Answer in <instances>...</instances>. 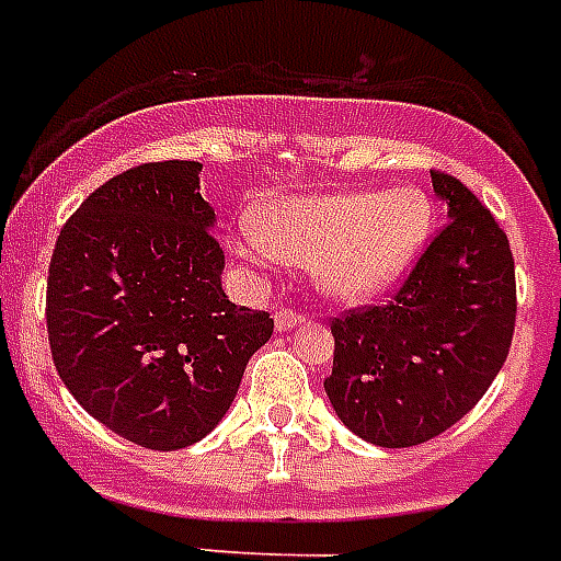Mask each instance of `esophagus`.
<instances>
[{
  "label": "esophagus",
  "mask_w": 561,
  "mask_h": 561,
  "mask_svg": "<svg viewBox=\"0 0 561 561\" xmlns=\"http://www.w3.org/2000/svg\"><path fill=\"white\" fill-rule=\"evenodd\" d=\"M299 323H306V317L299 314L297 308H279V311H276V329H279V332H290V329H297Z\"/></svg>",
  "instance_id": "obj_1"
}]
</instances>
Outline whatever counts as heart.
<instances>
[{
  "mask_svg": "<svg viewBox=\"0 0 561 561\" xmlns=\"http://www.w3.org/2000/svg\"><path fill=\"white\" fill-rule=\"evenodd\" d=\"M431 224L434 206L416 186L267 197L232 244L253 264H271L276 253L306 262L323 294L358 302L408 271Z\"/></svg>",
  "mask_w": 561,
  "mask_h": 561,
  "instance_id": "obj_1",
  "label": "heart"
}]
</instances>
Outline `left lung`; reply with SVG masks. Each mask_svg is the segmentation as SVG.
<instances>
[{
  "label": "left lung",
  "mask_w": 561,
  "mask_h": 561,
  "mask_svg": "<svg viewBox=\"0 0 561 561\" xmlns=\"http://www.w3.org/2000/svg\"><path fill=\"white\" fill-rule=\"evenodd\" d=\"M445 224L381 306L332 317L325 396L381 448L427 443L469 413L510 355L515 262L506 232L460 180L431 171Z\"/></svg>",
  "instance_id": "left-lung-1"
}]
</instances>
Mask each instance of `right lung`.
I'll use <instances>...</instances> for the list:
<instances>
[{
  "label": "right lung",
  "instance_id": "1",
  "mask_svg": "<svg viewBox=\"0 0 561 561\" xmlns=\"http://www.w3.org/2000/svg\"><path fill=\"white\" fill-rule=\"evenodd\" d=\"M201 162H142L99 186L57 236L46 288L60 381L113 434L178 451L218 425L267 311L229 302Z\"/></svg>",
  "mask_w": 561,
  "mask_h": 561
}]
</instances>
